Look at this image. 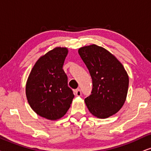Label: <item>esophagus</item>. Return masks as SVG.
<instances>
[{"label":"esophagus","instance_id":"esophagus-1","mask_svg":"<svg viewBox=\"0 0 151 151\" xmlns=\"http://www.w3.org/2000/svg\"><path fill=\"white\" fill-rule=\"evenodd\" d=\"M74 95H76V96H81V90L80 89H76L75 91H74Z\"/></svg>","mask_w":151,"mask_h":151}]
</instances>
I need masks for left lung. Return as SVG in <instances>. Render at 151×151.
Masks as SVG:
<instances>
[{
  "mask_svg": "<svg viewBox=\"0 0 151 151\" xmlns=\"http://www.w3.org/2000/svg\"><path fill=\"white\" fill-rule=\"evenodd\" d=\"M93 81L91 94L85 98L89 111L106 118L121 109L126 100L129 77L121 62L109 51L95 45L78 51Z\"/></svg>",
  "mask_w": 151,
  "mask_h": 151,
  "instance_id": "obj_1",
  "label": "left lung"
}]
</instances>
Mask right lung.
I'll list each match as a JSON object with an SVG mask.
<instances>
[{
  "label": "right lung",
  "mask_w": 151,
  "mask_h": 151,
  "mask_svg": "<svg viewBox=\"0 0 151 151\" xmlns=\"http://www.w3.org/2000/svg\"><path fill=\"white\" fill-rule=\"evenodd\" d=\"M68 50L56 47L37 60L26 86L28 104L36 114L47 119L62 118L70 107L74 95L63 70Z\"/></svg>",
  "instance_id": "add662e5"
}]
</instances>
